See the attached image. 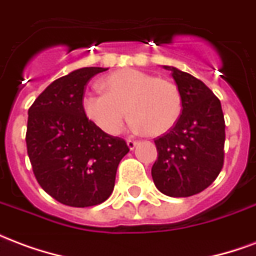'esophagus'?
Returning a JSON list of instances; mask_svg holds the SVG:
<instances>
[{"instance_id": "obj_1", "label": "esophagus", "mask_w": 256, "mask_h": 256, "mask_svg": "<svg viewBox=\"0 0 256 256\" xmlns=\"http://www.w3.org/2000/svg\"><path fill=\"white\" fill-rule=\"evenodd\" d=\"M138 144V141L137 140H133V138H128V146L130 150H134L136 148V145Z\"/></svg>"}]
</instances>
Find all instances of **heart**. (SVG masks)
<instances>
[{"label":"heart","instance_id":"obj_1","mask_svg":"<svg viewBox=\"0 0 256 256\" xmlns=\"http://www.w3.org/2000/svg\"><path fill=\"white\" fill-rule=\"evenodd\" d=\"M101 86L104 92L84 96L82 110L86 118L106 134L119 133L128 112L134 116V128L150 136L164 134L181 116V93L168 79L123 68L106 76Z\"/></svg>","mask_w":256,"mask_h":256}]
</instances>
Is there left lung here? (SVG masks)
I'll list each match as a JSON object with an SVG mask.
<instances>
[{
    "label": "left lung",
    "instance_id": "8db88e82",
    "mask_svg": "<svg viewBox=\"0 0 256 256\" xmlns=\"http://www.w3.org/2000/svg\"><path fill=\"white\" fill-rule=\"evenodd\" d=\"M164 68L180 89L182 114L174 128L155 138L152 178L167 196L188 198L208 188L224 167L225 119L220 98L200 79Z\"/></svg>",
    "mask_w": 256,
    "mask_h": 256
}]
</instances>
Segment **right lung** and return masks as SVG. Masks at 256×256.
<instances>
[{"mask_svg":"<svg viewBox=\"0 0 256 256\" xmlns=\"http://www.w3.org/2000/svg\"><path fill=\"white\" fill-rule=\"evenodd\" d=\"M106 68L84 67L56 79L28 110L27 154L41 188L70 207L106 202L126 141L104 133L82 110L84 86Z\"/></svg>","mask_w":256,"mask_h":256,"instance_id":"add662e5","label":"right lung"}]
</instances>
